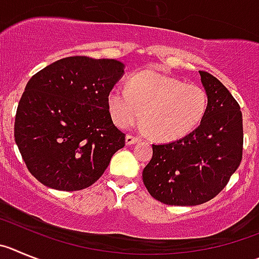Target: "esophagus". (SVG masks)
Returning a JSON list of instances; mask_svg holds the SVG:
<instances>
[{"instance_id": "34e87169", "label": "esophagus", "mask_w": 259, "mask_h": 259, "mask_svg": "<svg viewBox=\"0 0 259 259\" xmlns=\"http://www.w3.org/2000/svg\"><path fill=\"white\" fill-rule=\"evenodd\" d=\"M125 142H126L127 146H130V144H134L137 143V142H139V138H137V137H134V135L127 134L126 138H125Z\"/></svg>"}]
</instances>
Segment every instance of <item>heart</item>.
<instances>
[{"label":"heart","mask_w":259,"mask_h":259,"mask_svg":"<svg viewBox=\"0 0 259 259\" xmlns=\"http://www.w3.org/2000/svg\"><path fill=\"white\" fill-rule=\"evenodd\" d=\"M109 113L118 127L141 120L152 138L177 141L196 129L208 112L209 97L204 88L185 83L155 69L127 78L126 89L113 88L107 97Z\"/></svg>","instance_id":"b5f03b06"}]
</instances>
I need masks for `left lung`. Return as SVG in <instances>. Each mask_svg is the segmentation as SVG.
<instances>
[{"instance_id": "1", "label": "left lung", "mask_w": 259, "mask_h": 259, "mask_svg": "<svg viewBox=\"0 0 259 259\" xmlns=\"http://www.w3.org/2000/svg\"><path fill=\"white\" fill-rule=\"evenodd\" d=\"M208 93V112L199 127L166 144H152L143 183L153 199L166 205H200L227 186L243 158V115L227 88L199 71Z\"/></svg>"}]
</instances>
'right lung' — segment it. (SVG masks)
Segmentation results:
<instances>
[{
  "label": "right lung",
  "mask_w": 259,
  "mask_h": 259,
  "mask_svg": "<svg viewBox=\"0 0 259 259\" xmlns=\"http://www.w3.org/2000/svg\"><path fill=\"white\" fill-rule=\"evenodd\" d=\"M124 73L115 59L68 57L28 81L14 135L32 176L59 191L88 188L103 176L125 134L113 124L107 97Z\"/></svg>",
  "instance_id": "obj_1"
}]
</instances>
